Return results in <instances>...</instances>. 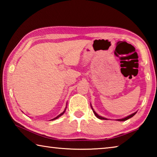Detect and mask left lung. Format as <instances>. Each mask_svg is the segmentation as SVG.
Masks as SVG:
<instances>
[{"instance_id": "left-lung-1", "label": "left lung", "mask_w": 157, "mask_h": 157, "mask_svg": "<svg viewBox=\"0 0 157 157\" xmlns=\"http://www.w3.org/2000/svg\"><path fill=\"white\" fill-rule=\"evenodd\" d=\"M91 109H92L93 111H94V114H95V116H96L98 118L100 119V120H107V118H104V117H102V116H99V115H98V113H97L96 112H95V111H94V109H93L91 105ZM136 113V112H134V113H132V114H130L129 116H126V117H124V118H121V119H117L116 121H127V120H128L129 118H132V117L134 116Z\"/></svg>"}]
</instances>
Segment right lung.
<instances>
[{"label":"right lung","instance_id":"right-lung-1","mask_svg":"<svg viewBox=\"0 0 157 157\" xmlns=\"http://www.w3.org/2000/svg\"><path fill=\"white\" fill-rule=\"evenodd\" d=\"M66 108H65V109H64V110H63V112H62V113H61L59 114V115H58V116H57V117H55V118H52V121H54V120H55V119H57V118H59V117H60L61 116H62V115H63V114L65 113V111H66Z\"/></svg>","mask_w":157,"mask_h":157}]
</instances>
